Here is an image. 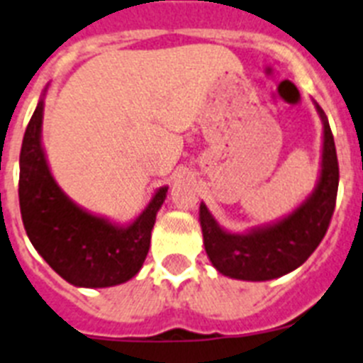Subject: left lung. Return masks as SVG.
Wrapping results in <instances>:
<instances>
[{"label":"left lung","instance_id":"obj_1","mask_svg":"<svg viewBox=\"0 0 363 363\" xmlns=\"http://www.w3.org/2000/svg\"><path fill=\"white\" fill-rule=\"evenodd\" d=\"M313 106L323 123L318 182L291 212L245 233H230L201 201L199 223L205 251L221 275L251 282L279 279L303 266L321 243L336 206L340 169L327 116L315 101Z\"/></svg>","mask_w":363,"mask_h":363}]
</instances>
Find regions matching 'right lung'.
Masks as SVG:
<instances>
[{"label":"right lung","instance_id":"1","mask_svg":"<svg viewBox=\"0 0 363 363\" xmlns=\"http://www.w3.org/2000/svg\"><path fill=\"white\" fill-rule=\"evenodd\" d=\"M48 86L27 125L20 153V210L26 233L42 258L77 288L123 284L142 269L151 230L167 186L155 190L129 223H118L83 208L55 181L42 144Z\"/></svg>","mask_w":363,"mask_h":363}]
</instances>
